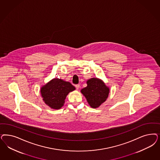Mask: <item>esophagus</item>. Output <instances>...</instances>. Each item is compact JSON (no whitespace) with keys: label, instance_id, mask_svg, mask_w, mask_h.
Segmentation results:
<instances>
[{"label":"esophagus","instance_id":"34e87169","mask_svg":"<svg viewBox=\"0 0 160 160\" xmlns=\"http://www.w3.org/2000/svg\"><path fill=\"white\" fill-rule=\"evenodd\" d=\"M75 87H76V89H78L79 87H80V85L79 84H77V85H75Z\"/></svg>","mask_w":160,"mask_h":160}]
</instances>
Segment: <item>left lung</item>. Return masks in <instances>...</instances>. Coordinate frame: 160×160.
<instances>
[{
    "label": "left lung",
    "instance_id": "obj_1",
    "mask_svg": "<svg viewBox=\"0 0 160 160\" xmlns=\"http://www.w3.org/2000/svg\"><path fill=\"white\" fill-rule=\"evenodd\" d=\"M81 92L85 97L90 106L96 108L104 102L108 97L109 89L98 78H91L87 81V87Z\"/></svg>",
    "mask_w": 160,
    "mask_h": 160
}]
</instances>
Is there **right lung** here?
Listing matches in <instances>:
<instances>
[{
  "label": "right lung",
  "instance_id": "1",
  "mask_svg": "<svg viewBox=\"0 0 160 160\" xmlns=\"http://www.w3.org/2000/svg\"><path fill=\"white\" fill-rule=\"evenodd\" d=\"M75 89L71 83L55 78L42 87L41 93L45 103L51 108L58 109L63 105L69 92Z\"/></svg>",
  "mask_w": 160,
  "mask_h": 160
}]
</instances>
